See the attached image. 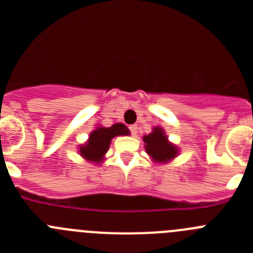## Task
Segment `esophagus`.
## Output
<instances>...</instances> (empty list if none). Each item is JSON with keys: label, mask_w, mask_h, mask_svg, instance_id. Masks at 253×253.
Here are the masks:
<instances>
[{"label": "esophagus", "mask_w": 253, "mask_h": 253, "mask_svg": "<svg viewBox=\"0 0 253 253\" xmlns=\"http://www.w3.org/2000/svg\"><path fill=\"white\" fill-rule=\"evenodd\" d=\"M129 129H130V131H131V134H133V135H137V133H138L137 125H130V126H129Z\"/></svg>", "instance_id": "obj_1"}]
</instances>
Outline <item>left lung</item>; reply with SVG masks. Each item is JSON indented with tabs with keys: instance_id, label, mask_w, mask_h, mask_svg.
Instances as JSON below:
<instances>
[{
	"instance_id": "1",
	"label": "left lung",
	"mask_w": 253,
	"mask_h": 253,
	"mask_svg": "<svg viewBox=\"0 0 253 253\" xmlns=\"http://www.w3.org/2000/svg\"><path fill=\"white\" fill-rule=\"evenodd\" d=\"M143 142L152 162L157 165L171 162L180 154L178 147L169 142L162 126H154L151 133L143 135Z\"/></svg>"
}]
</instances>
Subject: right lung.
Instances as JSON below:
<instances>
[{"mask_svg":"<svg viewBox=\"0 0 253 253\" xmlns=\"http://www.w3.org/2000/svg\"><path fill=\"white\" fill-rule=\"evenodd\" d=\"M130 131L122 123H116L106 128L102 125H97L90 133L88 139L78 146V153L82 158L95 165L102 163L105 160V154L109 151L111 140L119 135H129Z\"/></svg>","mask_w":253,"mask_h":253,"instance_id":"1","label":"right lung"}]
</instances>
